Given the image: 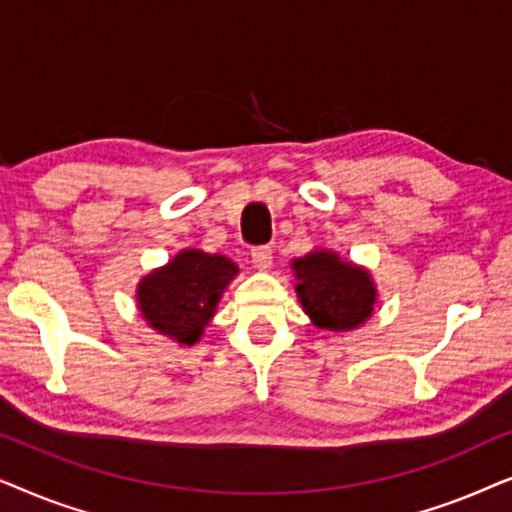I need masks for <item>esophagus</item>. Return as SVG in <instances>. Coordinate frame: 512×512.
Segmentation results:
<instances>
[{
    "instance_id": "obj_1",
    "label": "esophagus",
    "mask_w": 512,
    "mask_h": 512,
    "mask_svg": "<svg viewBox=\"0 0 512 512\" xmlns=\"http://www.w3.org/2000/svg\"><path fill=\"white\" fill-rule=\"evenodd\" d=\"M251 263L258 270H270L272 268V249L270 247H256L251 249Z\"/></svg>"
}]
</instances>
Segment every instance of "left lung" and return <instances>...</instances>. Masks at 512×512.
<instances>
[{"mask_svg": "<svg viewBox=\"0 0 512 512\" xmlns=\"http://www.w3.org/2000/svg\"><path fill=\"white\" fill-rule=\"evenodd\" d=\"M300 305L314 326L342 333L359 328L373 314L377 291L370 272L340 261L328 249L310 251L291 263Z\"/></svg>", "mask_w": 512, "mask_h": 512, "instance_id": "8db88e82", "label": "left lung"}]
</instances>
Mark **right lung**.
<instances>
[{
	"label": "right lung",
	"mask_w": 512,
	"mask_h": 512,
	"mask_svg": "<svg viewBox=\"0 0 512 512\" xmlns=\"http://www.w3.org/2000/svg\"><path fill=\"white\" fill-rule=\"evenodd\" d=\"M237 272V265L226 256L200 249L179 251L165 268L153 270L139 282V312L158 333L179 345H195Z\"/></svg>",
	"instance_id": "add662e5"
}]
</instances>
